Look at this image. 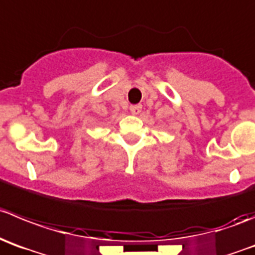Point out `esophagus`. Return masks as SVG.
<instances>
[{"instance_id": "1", "label": "esophagus", "mask_w": 255, "mask_h": 255, "mask_svg": "<svg viewBox=\"0 0 255 255\" xmlns=\"http://www.w3.org/2000/svg\"><path fill=\"white\" fill-rule=\"evenodd\" d=\"M129 111H130V113L132 114H138L139 112L142 111V106H139V104H135V106H130L129 107Z\"/></svg>"}]
</instances>
